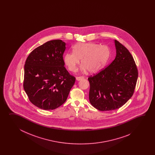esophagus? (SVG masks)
Returning a JSON list of instances; mask_svg holds the SVG:
<instances>
[{
	"label": "esophagus",
	"mask_w": 155,
	"mask_h": 155,
	"mask_svg": "<svg viewBox=\"0 0 155 155\" xmlns=\"http://www.w3.org/2000/svg\"><path fill=\"white\" fill-rule=\"evenodd\" d=\"M83 79H84V76H78V77L76 78V80H78V81L81 80H82Z\"/></svg>",
	"instance_id": "1"
}]
</instances>
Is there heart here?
<instances>
[{"instance_id": "obj_1", "label": "heart", "mask_w": 155, "mask_h": 155, "mask_svg": "<svg viewBox=\"0 0 155 155\" xmlns=\"http://www.w3.org/2000/svg\"><path fill=\"white\" fill-rule=\"evenodd\" d=\"M110 55L107 46L93 43H79L73 47V53L69 52L64 56V61L70 71L75 72L81 60V69L95 73L102 69Z\"/></svg>"}]
</instances>
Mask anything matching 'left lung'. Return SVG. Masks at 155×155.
<instances>
[{
	"instance_id": "obj_1",
	"label": "left lung",
	"mask_w": 155,
	"mask_h": 155,
	"mask_svg": "<svg viewBox=\"0 0 155 155\" xmlns=\"http://www.w3.org/2000/svg\"><path fill=\"white\" fill-rule=\"evenodd\" d=\"M116 56L109 66L89 76V101L95 108L105 111L119 109L133 95L138 70L131 53L115 40Z\"/></svg>"
}]
</instances>
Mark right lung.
Segmentation results:
<instances>
[{
  "instance_id": "obj_1",
  "label": "right lung",
  "mask_w": 155,
  "mask_h": 155,
  "mask_svg": "<svg viewBox=\"0 0 155 155\" xmlns=\"http://www.w3.org/2000/svg\"><path fill=\"white\" fill-rule=\"evenodd\" d=\"M66 44L53 40L30 53L24 65L23 87L30 101L49 110L66 101L75 78L65 68L63 54Z\"/></svg>"
}]
</instances>
